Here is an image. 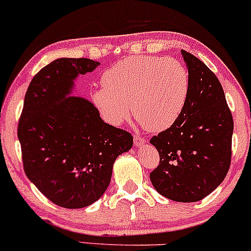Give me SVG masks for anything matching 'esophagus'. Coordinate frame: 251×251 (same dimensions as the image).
Instances as JSON below:
<instances>
[{
  "instance_id": "34e87169",
  "label": "esophagus",
  "mask_w": 251,
  "mask_h": 251,
  "mask_svg": "<svg viewBox=\"0 0 251 251\" xmlns=\"http://www.w3.org/2000/svg\"><path fill=\"white\" fill-rule=\"evenodd\" d=\"M145 142H146V141H145L144 137H141V136H137V135L133 136V143H135V145L141 146V145L144 144Z\"/></svg>"
}]
</instances>
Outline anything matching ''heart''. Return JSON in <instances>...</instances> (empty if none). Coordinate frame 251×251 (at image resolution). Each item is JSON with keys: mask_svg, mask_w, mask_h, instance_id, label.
<instances>
[{"mask_svg": "<svg viewBox=\"0 0 251 251\" xmlns=\"http://www.w3.org/2000/svg\"><path fill=\"white\" fill-rule=\"evenodd\" d=\"M103 86L92 94L107 122L119 126L136 119L152 131L173 126L183 112L190 91L187 68L171 57L138 55L116 62L102 74Z\"/></svg>", "mask_w": 251, "mask_h": 251, "instance_id": "obj_1", "label": "heart"}]
</instances>
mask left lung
Wrapping results in <instances>:
<instances>
[{
	"label": "left lung",
	"instance_id": "1",
	"mask_svg": "<svg viewBox=\"0 0 251 251\" xmlns=\"http://www.w3.org/2000/svg\"><path fill=\"white\" fill-rule=\"evenodd\" d=\"M190 78L189 99L173 126L150 139L159 165L154 189L175 201H197L225 178L232 160L234 122L223 86L200 58L182 50Z\"/></svg>",
	"mask_w": 251,
	"mask_h": 251
}]
</instances>
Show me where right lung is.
Masks as SVG:
<instances>
[{"instance_id":"add662e5","label":"right lung","mask_w":251,"mask_h":251,"mask_svg":"<svg viewBox=\"0 0 251 251\" xmlns=\"http://www.w3.org/2000/svg\"><path fill=\"white\" fill-rule=\"evenodd\" d=\"M99 62L58 58L31 80L18 121L23 167L41 194L58 206L80 209L108 187L115 159L131 149V133L105 123L83 98L69 97L74 79Z\"/></svg>"}]
</instances>
